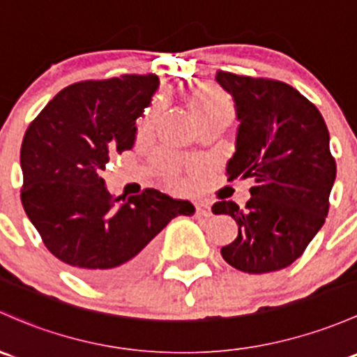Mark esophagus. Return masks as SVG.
I'll list each match as a JSON object with an SVG mask.
<instances>
[{"label": "esophagus", "instance_id": "34e87169", "mask_svg": "<svg viewBox=\"0 0 357 357\" xmlns=\"http://www.w3.org/2000/svg\"><path fill=\"white\" fill-rule=\"evenodd\" d=\"M195 208H197V213H200V215H205V217H208L210 213V204L208 202H204V200H198V202H195Z\"/></svg>", "mask_w": 357, "mask_h": 357}]
</instances>
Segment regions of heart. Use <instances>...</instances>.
<instances>
[{
    "label": "heart",
    "mask_w": 357,
    "mask_h": 357,
    "mask_svg": "<svg viewBox=\"0 0 357 357\" xmlns=\"http://www.w3.org/2000/svg\"><path fill=\"white\" fill-rule=\"evenodd\" d=\"M186 102H188L191 114H193L198 126L210 125V123H226V125H229L234 118V102L215 84H198L191 87L186 92ZM160 112H162V102L155 99L150 104L149 109L144 112L140 123H138V137H149L152 133V130L155 128V123L159 121ZM164 169H166L171 185L176 186V188H181L183 181L178 176L176 164L172 160H166Z\"/></svg>",
    "instance_id": "b5f03b06"
}]
</instances>
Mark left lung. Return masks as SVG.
<instances>
[{"mask_svg":"<svg viewBox=\"0 0 357 357\" xmlns=\"http://www.w3.org/2000/svg\"><path fill=\"white\" fill-rule=\"evenodd\" d=\"M215 78L234 97L239 119L226 174L255 181L245 208L231 200L213 204V213L238 224V236L220 255L248 273L286 268L305 253L328 213L337 166L327 125L286 82L224 70Z\"/></svg>","mask_w":357,"mask_h":357,"instance_id":"8db88e82","label":"left lung"}]
</instances>
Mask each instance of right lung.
Wrapping results in <instances>:
<instances>
[{"instance_id": "1", "label": "right lung", "mask_w": 357, "mask_h": 357, "mask_svg": "<svg viewBox=\"0 0 357 357\" xmlns=\"http://www.w3.org/2000/svg\"><path fill=\"white\" fill-rule=\"evenodd\" d=\"M159 78L121 75L68 85L37 114L20 149L25 213L58 260L89 282L118 284L149 267L155 236L195 207L159 190L114 198L100 178L131 150Z\"/></svg>"}]
</instances>
